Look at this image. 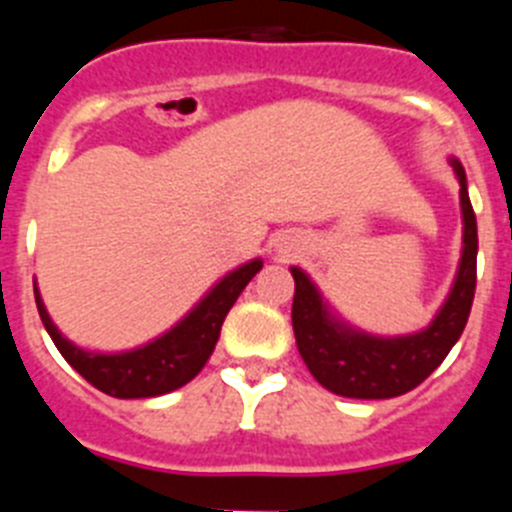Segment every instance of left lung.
<instances>
[{
	"label": "left lung",
	"mask_w": 512,
	"mask_h": 512,
	"mask_svg": "<svg viewBox=\"0 0 512 512\" xmlns=\"http://www.w3.org/2000/svg\"><path fill=\"white\" fill-rule=\"evenodd\" d=\"M459 179L464 248L449 297L428 328L413 336L379 338L351 328L330 315L305 271L292 266L295 300L292 328L310 374L325 390L354 400H387L415 390L438 369L469 320L477 287V217L467 192L464 166L451 158Z\"/></svg>",
	"instance_id": "8db88e82"
}]
</instances>
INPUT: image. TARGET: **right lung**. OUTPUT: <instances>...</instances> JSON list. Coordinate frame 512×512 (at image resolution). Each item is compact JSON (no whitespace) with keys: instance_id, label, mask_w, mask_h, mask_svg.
<instances>
[{"instance_id":"right-lung-1","label":"right lung","mask_w":512,"mask_h":512,"mask_svg":"<svg viewBox=\"0 0 512 512\" xmlns=\"http://www.w3.org/2000/svg\"><path fill=\"white\" fill-rule=\"evenodd\" d=\"M261 266L264 261L253 259L230 271L228 277L220 279L207 292L205 300L194 307L182 323H176L169 333L146 346L133 348V351H122V354H94V351L74 346L69 338H63L40 300L38 287H35V305H38L40 320H43L48 336L53 338L63 359L97 390H102L104 395L120 397V400L158 397L179 390L202 372V366L215 351L225 315L246 289V284L259 274Z\"/></svg>"}]
</instances>
